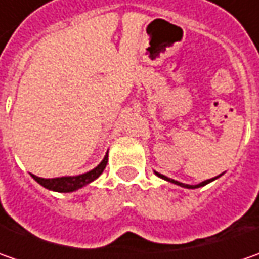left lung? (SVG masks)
<instances>
[{
  "label": "left lung",
  "mask_w": 259,
  "mask_h": 259,
  "mask_svg": "<svg viewBox=\"0 0 259 259\" xmlns=\"http://www.w3.org/2000/svg\"><path fill=\"white\" fill-rule=\"evenodd\" d=\"M154 173L157 177L163 179V180H165V182H170V183L177 184V186L184 187V189H197V187H203V186L209 184L210 182H213V180H216V179H219V177L224 174V173L219 174V176H216V177H213V179H207V180H204V182H202V183H199V184H186V183H180V182H177V180H174V179H170V177H167V176H164V174H160V173H157V171H154Z\"/></svg>",
  "instance_id": "1"
}]
</instances>
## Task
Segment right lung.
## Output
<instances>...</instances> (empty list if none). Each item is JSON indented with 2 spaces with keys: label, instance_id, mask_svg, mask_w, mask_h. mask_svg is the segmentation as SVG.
Segmentation results:
<instances>
[{
  "label": "right lung",
  "instance_id": "right-lung-1",
  "mask_svg": "<svg viewBox=\"0 0 259 259\" xmlns=\"http://www.w3.org/2000/svg\"><path fill=\"white\" fill-rule=\"evenodd\" d=\"M106 163H108V153L105 154L104 160L88 173L79 174V176H63V177H55V179H43V177H38L34 174H31V177L37 183L46 187L47 190L59 192V193H70V192H76V190L85 187L86 184L96 180L101 174L104 173Z\"/></svg>",
  "mask_w": 259,
  "mask_h": 259
}]
</instances>
